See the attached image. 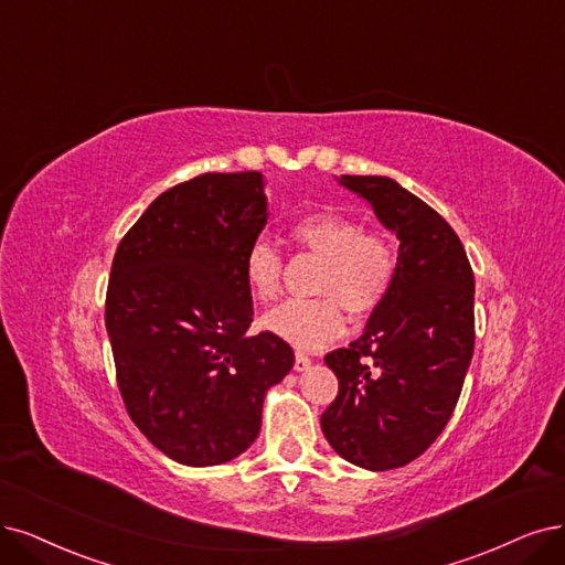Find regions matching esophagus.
<instances>
[{"instance_id": "1", "label": "esophagus", "mask_w": 565, "mask_h": 565, "mask_svg": "<svg viewBox=\"0 0 565 565\" xmlns=\"http://www.w3.org/2000/svg\"><path fill=\"white\" fill-rule=\"evenodd\" d=\"M309 365H311L309 356H305V353H296V363H294L296 372H305Z\"/></svg>"}]
</instances>
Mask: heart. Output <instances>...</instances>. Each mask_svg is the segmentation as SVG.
I'll use <instances>...</instances> for the list:
<instances>
[{
    "label": "heart",
    "instance_id": "b5f03b06",
    "mask_svg": "<svg viewBox=\"0 0 565 565\" xmlns=\"http://www.w3.org/2000/svg\"><path fill=\"white\" fill-rule=\"evenodd\" d=\"M290 239L323 258L315 281V300H286L263 317V328L305 351L338 342L344 332L343 305L363 317L377 309L393 286L398 256L380 233H365L359 218L335 212H311L290 225ZM284 260L267 239H254L242 258L248 294L260 302L279 296Z\"/></svg>",
    "mask_w": 565,
    "mask_h": 565
}]
</instances>
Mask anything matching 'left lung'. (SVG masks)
I'll return each instance as SVG.
<instances>
[{
  "mask_svg": "<svg viewBox=\"0 0 565 565\" xmlns=\"http://www.w3.org/2000/svg\"><path fill=\"white\" fill-rule=\"evenodd\" d=\"M401 239L398 269L365 332L326 356L340 382L321 414L330 447L365 470L419 458L451 419L475 349V277L451 225L388 177H342Z\"/></svg>",
  "mask_w": 565,
  "mask_h": 565,
  "instance_id": "obj_1",
  "label": "left lung"
}]
</instances>
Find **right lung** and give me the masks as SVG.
Masks as SVG:
<instances>
[{"mask_svg": "<svg viewBox=\"0 0 565 565\" xmlns=\"http://www.w3.org/2000/svg\"><path fill=\"white\" fill-rule=\"evenodd\" d=\"M267 223L260 172H206L156 198L116 248L107 332L135 426L172 461H233L263 401L296 363L269 330L248 335L242 258Z\"/></svg>", "mask_w": 565, "mask_h": 565, "instance_id": "right-lung-1", "label": "right lung"}]
</instances>
